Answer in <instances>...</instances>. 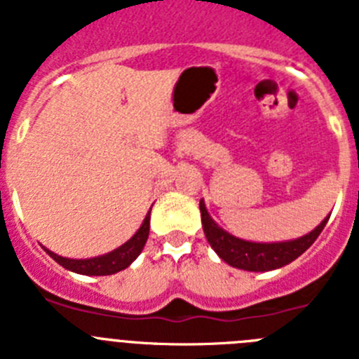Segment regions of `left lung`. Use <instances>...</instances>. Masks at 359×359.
<instances>
[{"mask_svg":"<svg viewBox=\"0 0 359 359\" xmlns=\"http://www.w3.org/2000/svg\"><path fill=\"white\" fill-rule=\"evenodd\" d=\"M199 210H201L203 230H205V236H207V241L210 243L214 252L230 266L246 269V271H269V269H277L290 264L291 261L302 255L311 244L315 243L329 219H323L315 230L307 233V236L300 237V239L287 241V243L262 244L241 241L237 237L230 236L223 228H219L208 215L203 201L199 203Z\"/></svg>","mask_w":359,"mask_h":359,"instance_id":"obj_1","label":"left lung"}]
</instances>
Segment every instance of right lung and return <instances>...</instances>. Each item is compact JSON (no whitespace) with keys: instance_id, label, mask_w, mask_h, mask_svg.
<instances>
[{"instance_id":"1","label":"right lung","mask_w":359,"mask_h":359,"mask_svg":"<svg viewBox=\"0 0 359 359\" xmlns=\"http://www.w3.org/2000/svg\"><path fill=\"white\" fill-rule=\"evenodd\" d=\"M149 219H151V212L145 215L144 223H142L140 230L136 231L135 236L128 241L126 244H122L120 248H116L115 252L106 253L102 257H95V259H84V261H75V259H65V257L55 255L53 252L46 250L53 261L59 262L62 268L69 269V271H75V273L81 275H113L116 271H122V269L128 268L136 257L140 255L142 250L145 246V241L149 237Z\"/></svg>"}]
</instances>
